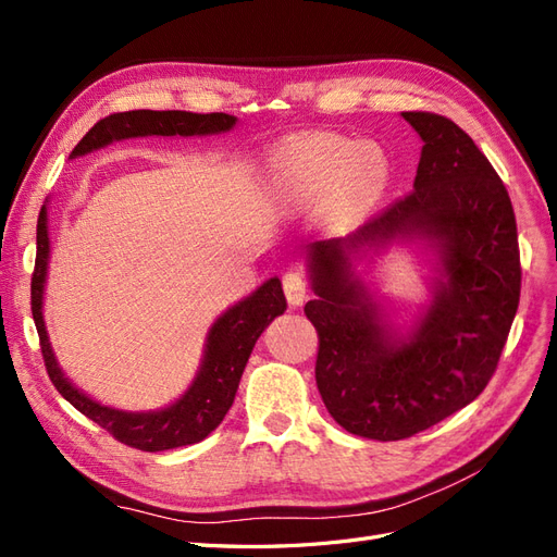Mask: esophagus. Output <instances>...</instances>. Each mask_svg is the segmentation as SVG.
<instances>
[{
  "label": "esophagus",
  "mask_w": 557,
  "mask_h": 557,
  "mask_svg": "<svg viewBox=\"0 0 557 557\" xmlns=\"http://www.w3.org/2000/svg\"><path fill=\"white\" fill-rule=\"evenodd\" d=\"M283 290L293 307H301L309 297V283L299 272H288L283 276Z\"/></svg>",
  "instance_id": "obj_1"
}]
</instances>
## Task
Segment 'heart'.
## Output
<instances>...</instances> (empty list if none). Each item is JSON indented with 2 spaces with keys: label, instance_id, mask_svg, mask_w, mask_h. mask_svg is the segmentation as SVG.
Returning <instances> with one entry per match:
<instances>
[{
  "label": "heart",
  "instance_id": "b5f03b06",
  "mask_svg": "<svg viewBox=\"0 0 557 557\" xmlns=\"http://www.w3.org/2000/svg\"><path fill=\"white\" fill-rule=\"evenodd\" d=\"M393 183V162L376 144L339 134H309L274 148L264 164V185L278 207L305 209L334 195L344 218L374 211Z\"/></svg>",
  "mask_w": 557,
  "mask_h": 557
}]
</instances>
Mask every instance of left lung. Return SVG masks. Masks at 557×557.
Masks as SVG:
<instances>
[{
	"label": "left lung",
	"instance_id": "left-lung-1",
	"mask_svg": "<svg viewBox=\"0 0 557 557\" xmlns=\"http://www.w3.org/2000/svg\"><path fill=\"white\" fill-rule=\"evenodd\" d=\"M401 117L423 141L413 193L348 237L307 246L320 397L346 432L376 442L407 440L474 401L520 299L516 215L493 164L448 117ZM399 243L425 247L435 269L407 319L377 297L371 269Z\"/></svg>",
	"mask_w": 557,
	"mask_h": 557
}]
</instances>
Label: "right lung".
<instances>
[{
    "instance_id": "right-lung-1",
    "label": "right lung",
    "mask_w": 557,
    "mask_h": 557,
    "mask_svg": "<svg viewBox=\"0 0 557 557\" xmlns=\"http://www.w3.org/2000/svg\"><path fill=\"white\" fill-rule=\"evenodd\" d=\"M234 125H237V115L230 113H113L107 115L104 121H99L86 137L76 144L70 160L95 153V150H102L113 141L139 137H215V134H227ZM48 262L50 232L46 199L37 223V262L35 276H32V315H35L48 376L58 387V393L83 416L95 420L99 428H104L109 434H113L117 442L148 453L197 444L201 440H207V436L223 423V418L234 401V395H237V387L252 352V346H256L267 325L288 307L281 288V278H267L260 288L239 299L237 305H232L213 320V325L207 332L205 352H201L197 374L181 397H176L162 409L125 411L97 401L64 376L62 367L55 358V350L50 346L44 318Z\"/></svg>"
}]
</instances>
